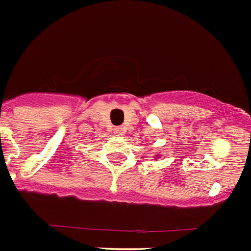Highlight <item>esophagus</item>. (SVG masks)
Listing matches in <instances>:
<instances>
[{"label":"esophagus","mask_w":251,"mask_h":251,"mask_svg":"<svg viewBox=\"0 0 251 251\" xmlns=\"http://www.w3.org/2000/svg\"><path fill=\"white\" fill-rule=\"evenodd\" d=\"M114 133L117 134V136H122V133H123V129H122V128H115Z\"/></svg>","instance_id":"esophagus-1"}]
</instances>
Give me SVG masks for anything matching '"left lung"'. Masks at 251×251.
<instances>
[{
	"label": "left lung",
	"mask_w": 251,
	"mask_h": 251,
	"mask_svg": "<svg viewBox=\"0 0 251 251\" xmlns=\"http://www.w3.org/2000/svg\"><path fill=\"white\" fill-rule=\"evenodd\" d=\"M157 156H160V153H157V155H156V156H155V157H157Z\"/></svg>",
	"instance_id": "8db88e82"
}]
</instances>
